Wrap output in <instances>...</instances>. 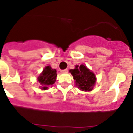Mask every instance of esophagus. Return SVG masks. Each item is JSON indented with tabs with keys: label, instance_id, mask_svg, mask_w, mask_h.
<instances>
[{
	"label": "esophagus",
	"instance_id": "esophagus-1",
	"mask_svg": "<svg viewBox=\"0 0 133 133\" xmlns=\"http://www.w3.org/2000/svg\"><path fill=\"white\" fill-rule=\"evenodd\" d=\"M68 72V70H67V69H65V70H61V73H67V72Z\"/></svg>",
	"mask_w": 133,
	"mask_h": 133
}]
</instances>
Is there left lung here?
<instances>
[{
	"instance_id": "obj_1",
	"label": "left lung",
	"mask_w": 133,
	"mask_h": 133,
	"mask_svg": "<svg viewBox=\"0 0 133 133\" xmlns=\"http://www.w3.org/2000/svg\"><path fill=\"white\" fill-rule=\"evenodd\" d=\"M75 80L76 85L82 91H91L95 84V74L87 68L85 65H76L74 69L70 70Z\"/></svg>"
}]
</instances>
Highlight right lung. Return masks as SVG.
I'll return each instance as SVG.
<instances>
[{
	"label": "right lung",
	"mask_w": 133,
	"mask_h": 133,
	"mask_svg": "<svg viewBox=\"0 0 133 133\" xmlns=\"http://www.w3.org/2000/svg\"><path fill=\"white\" fill-rule=\"evenodd\" d=\"M57 71L55 69H52L51 66H46L42 73L38 77V81L41 84V89L46 90L49 86L52 85L56 81Z\"/></svg>",
	"instance_id": "right-lung-1"
}]
</instances>
